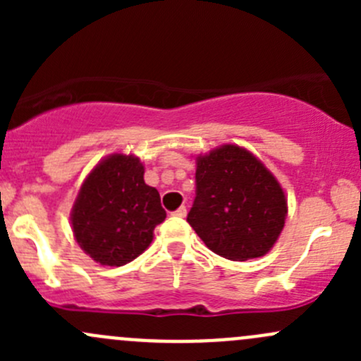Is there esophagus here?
<instances>
[{
	"label": "esophagus",
	"instance_id": "34e87169",
	"mask_svg": "<svg viewBox=\"0 0 361 361\" xmlns=\"http://www.w3.org/2000/svg\"><path fill=\"white\" fill-rule=\"evenodd\" d=\"M173 214H174V216H180V218L187 216V207H185V206H180V207H178L176 211H174Z\"/></svg>",
	"mask_w": 361,
	"mask_h": 361
}]
</instances>
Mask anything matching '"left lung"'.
I'll use <instances>...</instances> for the list:
<instances>
[{"mask_svg":"<svg viewBox=\"0 0 361 361\" xmlns=\"http://www.w3.org/2000/svg\"><path fill=\"white\" fill-rule=\"evenodd\" d=\"M195 201L187 221L220 257H264L285 227L288 204L274 174L251 152L221 145L199 155Z\"/></svg>","mask_w":361,"mask_h":361,"instance_id":"obj_1","label":"left lung"}]
</instances>
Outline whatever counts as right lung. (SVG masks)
<instances>
[{"instance_id":"1","label":"right lung","mask_w":361,"mask_h":361,"mask_svg":"<svg viewBox=\"0 0 361 361\" xmlns=\"http://www.w3.org/2000/svg\"><path fill=\"white\" fill-rule=\"evenodd\" d=\"M145 166L134 155L111 154L80 187L71 209L76 243L101 265L120 267L140 257L166 220L157 188L145 183Z\"/></svg>"}]
</instances>
